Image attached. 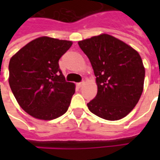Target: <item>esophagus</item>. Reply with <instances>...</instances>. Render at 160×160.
<instances>
[{
  "mask_svg": "<svg viewBox=\"0 0 160 160\" xmlns=\"http://www.w3.org/2000/svg\"><path fill=\"white\" fill-rule=\"evenodd\" d=\"M84 83H85V82H84V81H81V82H79V83H77V86H78V87H82V86H83L84 85Z\"/></svg>",
  "mask_w": 160,
  "mask_h": 160,
  "instance_id": "obj_1",
  "label": "esophagus"
}]
</instances>
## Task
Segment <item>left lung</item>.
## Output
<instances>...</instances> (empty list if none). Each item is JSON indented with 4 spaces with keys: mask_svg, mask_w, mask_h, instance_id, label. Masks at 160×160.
<instances>
[{
    "mask_svg": "<svg viewBox=\"0 0 160 160\" xmlns=\"http://www.w3.org/2000/svg\"><path fill=\"white\" fill-rule=\"evenodd\" d=\"M89 58L98 92L88 104L98 117L116 121L136 105L143 91L145 68L139 53L122 41L102 34L78 42Z\"/></svg>",
    "mask_w": 160,
    "mask_h": 160,
    "instance_id": "1",
    "label": "left lung"
}]
</instances>
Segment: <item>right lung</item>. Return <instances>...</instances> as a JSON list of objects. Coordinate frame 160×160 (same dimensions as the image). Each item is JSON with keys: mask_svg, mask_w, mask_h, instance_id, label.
Returning a JSON list of instances; mask_svg holds the SVG:
<instances>
[{"mask_svg": "<svg viewBox=\"0 0 160 160\" xmlns=\"http://www.w3.org/2000/svg\"><path fill=\"white\" fill-rule=\"evenodd\" d=\"M71 41L41 37L20 49L9 62V86L26 113L52 120L66 113L75 92L60 69L59 59Z\"/></svg>", "mask_w": 160, "mask_h": 160, "instance_id": "obj_1", "label": "right lung"}]
</instances>
